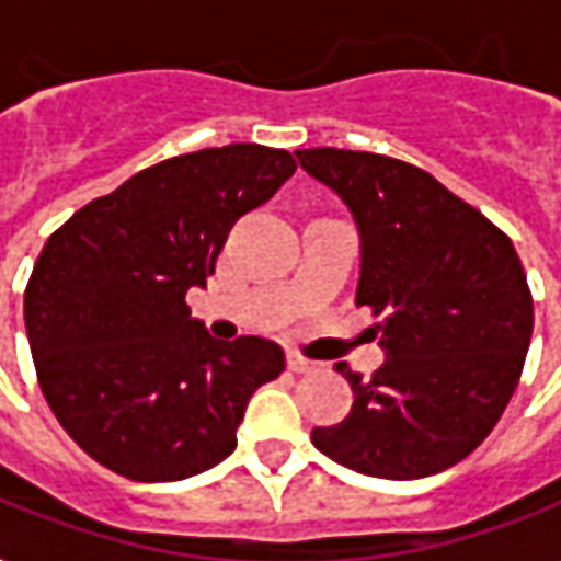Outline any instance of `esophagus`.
Instances as JSON below:
<instances>
[{"label": "esophagus", "mask_w": 561, "mask_h": 561, "mask_svg": "<svg viewBox=\"0 0 561 561\" xmlns=\"http://www.w3.org/2000/svg\"><path fill=\"white\" fill-rule=\"evenodd\" d=\"M288 367H291L294 374H312V370H319L321 364L307 358V355H300V352H288Z\"/></svg>", "instance_id": "1"}]
</instances>
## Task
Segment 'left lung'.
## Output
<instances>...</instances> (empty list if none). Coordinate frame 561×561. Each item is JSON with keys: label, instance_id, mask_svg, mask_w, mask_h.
Here are the masks:
<instances>
[{"label": "left lung", "instance_id": "obj_1", "mask_svg": "<svg viewBox=\"0 0 561 561\" xmlns=\"http://www.w3.org/2000/svg\"><path fill=\"white\" fill-rule=\"evenodd\" d=\"M348 206L362 237L358 307L386 364L352 386L340 425L312 428L336 465L382 480H419L471 456L511 403L528 340L531 291L519 254L483 213L413 163L346 151H294Z\"/></svg>", "mask_w": 561, "mask_h": 561}]
</instances>
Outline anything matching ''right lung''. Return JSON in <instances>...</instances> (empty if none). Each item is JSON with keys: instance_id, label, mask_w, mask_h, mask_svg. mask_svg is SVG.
Segmentation results:
<instances>
[{"instance_id": "right-lung-1", "label": "right lung", "mask_w": 561, "mask_h": 561, "mask_svg": "<svg viewBox=\"0 0 561 561\" xmlns=\"http://www.w3.org/2000/svg\"><path fill=\"white\" fill-rule=\"evenodd\" d=\"M294 170L282 148H203L90 199L45 242L23 294L38 386L108 471L172 483L237 449L245 403L285 370V352L264 336L215 340L185 294Z\"/></svg>"}]
</instances>
